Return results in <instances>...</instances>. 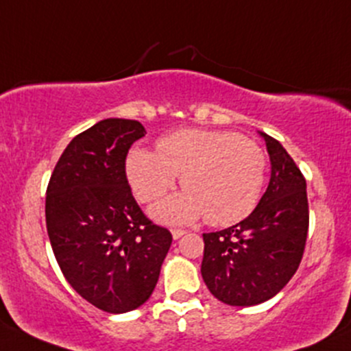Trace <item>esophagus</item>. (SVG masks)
Segmentation results:
<instances>
[{
	"mask_svg": "<svg viewBox=\"0 0 351 351\" xmlns=\"http://www.w3.org/2000/svg\"><path fill=\"white\" fill-rule=\"evenodd\" d=\"M185 234H186V232L182 230V228H173V230H171V235H173V239H175V241H178V239L183 237Z\"/></svg>",
	"mask_w": 351,
	"mask_h": 351,
	"instance_id": "1",
	"label": "esophagus"
}]
</instances>
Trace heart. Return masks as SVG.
Segmentation results:
<instances>
[{"instance_id": "heart-1", "label": "heart", "mask_w": 351, "mask_h": 351, "mask_svg": "<svg viewBox=\"0 0 351 351\" xmlns=\"http://www.w3.org/2000/svg\"><path fill=\"white\" fill-rule=\"evenodd\" d=\"M158 153L134 147L126 161L128 180L141 202L163 197L176 183L185 188L151 210L166 223H188L205 215L210 225L245 219L261 197L265 154L237 132L178 129L158 141Z\"/></svg>"}]
</instances>
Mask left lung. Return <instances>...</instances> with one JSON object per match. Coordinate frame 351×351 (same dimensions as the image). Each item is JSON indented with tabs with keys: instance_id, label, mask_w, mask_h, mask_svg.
<instances>
[{
	"instance_id": "8db88e82",
	"label": "left lung",
	"mask_w": 351,
	"mask_h": 351,
	"mask_svg": "<svg viewBox=\"0 0 351 351\" xmlns=\"http://www.w3.org/2000/svg\"><path fill=\"white\" fill-rule=\"evenodd\" d=\"M271 158V180L242 222L204 234L202 278L210 293L230 306L274 298L300 267L308 235L306 180L282 145L261 132Z\"/></svg>"
}]
</instances>
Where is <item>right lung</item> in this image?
Returning <instances> with one entry per match:
<instances>
[{"label": "right lung", "mask_w": 351, "mask_h": 351, "mask_svg": "<svg viewBox=\"0 0 351 351\" xmlns=\"http://www.w3.org/2000/svg\"><path fill=\"white\" fill-rule=\"evenodd\" d=\"M146 134L139 121H99L70 141L47 188V232L65 279L106 313L149 300L171 234L136 204L126 156Z\"/></svg>", "instance_id": "1"}]
</instances>
